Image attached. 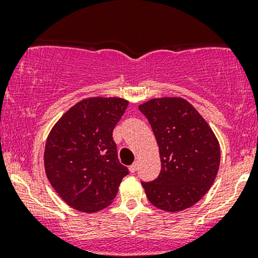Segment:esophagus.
<instances>
[{"label": "esophagus", "instance_id": "34e87169", "mask_svg": "<svg viewBox=\"0 0 258 258\" xmlns=\"http://www.w3.org/2000/svg\"><path fill=\"white\" fill-rule=\"evenodd\" d=\"M137 168H139V162L132 163V165L130 166V172L135 173V172H136V171H137Z\"/></svg>", "mask_w": 258, "mask_h": 258}]
</instances>
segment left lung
I'll return each mask as SVG.
<instances>
[{
  "label": "left lung",
  "instance_id": "obj_1",
  "mask_svg": "<svg viewBox=\"0 0 258 258\" xmlns=\"http://www.w3.org/2000/svg\"><path fill=\"white\" fill-rule=\"evenodd\" d=\"M139 108L152 127L161 157L158 177L142 182L148 201L167 212L194 206L212 186L220 167L215 134L184 98H152Z\"/></svg>",
  "mask_w": 258,
  "mask_h": 258
}]
</instances>
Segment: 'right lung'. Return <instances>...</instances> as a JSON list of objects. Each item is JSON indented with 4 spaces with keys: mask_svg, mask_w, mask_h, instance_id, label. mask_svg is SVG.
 I'll return each instance as SVG.
<instances>
[{
    "mask_svg": "<svg viewBox=\"0 0 258 258\" xmlns=\"http://www.w3.org/2000/svg\"><path fill=\"white\" fill-rule=\"evenodd\" d=\"M127 105L128 101L118 97L86 98L52 127L43 155L46 176L75 210L92 213L110 206L128 175L112 139Z\"/></svg>",
    "mask_w": 258,
    "mask_h": 258,
    "instance_id": "right-lung-1",
    "label": "right lung"
}]
</instances>
